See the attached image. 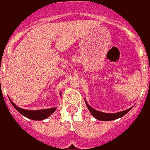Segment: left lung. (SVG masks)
<instances>
[{"label": "left lung", "mask_w": 150, "mask_h": 150, "mask_svg": "<svg viewBox=\"0 0 150 150\" xmlns=\"http://www.w3.org/2000/svg\"><path fill=\"white\" fill-rule=\"evenodd\" d=\"M86 102V105H87V108L89 109L90 112L92 114V115L94 116L96 119L100 121H112L115 120L117 118H119L121 117L124 116L125 114H127L129 112L131 108L127 109V110H125V111H120V112H117V113H104V112H101V111H97V110H94L93 108H91L90 106L87 102L85 100Z\"/></svg>", "instance_id": "1"}]
</instances>
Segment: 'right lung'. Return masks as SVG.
Returning <instances> with one entry per match:
<instances>
[{
	"instance_id": "add662e5",
	"label": "right lung",
	"mask_w": 150,
	"mask_h": 150,
	"mask_svg": "<svg viewBox=\"0 0 150 150\" xmlns=\"http://www.w3.org/2000/svg\"><path fill=\"white\" fill-rule=\"evenodd\" d=\"M11 102L12 105L14 107V108L16 109L19 113H21L22 115L25 116L26 118H29V119H32V120L40 121L45 119L49 116L51 115L56 111V108H52L36 110V111H35V110L34 111H32V110H25V109L21 108H18V106H16V105L14 104L11 100Z\"/></svg>"
}]
</instances>
